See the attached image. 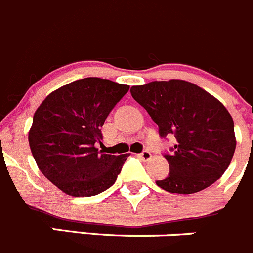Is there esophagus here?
Returning <instances> with one entry per match:
<instances>
[{
  "label": "esophagus",
  "instance_id": "34e87169",
  "mask_svg": "<svg viewBox=\"0 0 253 253\" xmlns=\"http://www.w3.org/2000/svg\"><path fill=\"white\" fill-rule=\"evenodd\" d=\"M139 157H140V159L145 160V161H149V160L151 159V152L147 151V150H145V151H142L141 154L139 155Z\"/></svg>",
  "mask_w": 253,
  "mask_h": 253
}]
</instances>
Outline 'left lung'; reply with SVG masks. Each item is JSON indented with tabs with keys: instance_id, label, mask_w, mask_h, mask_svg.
Returning <instances> with one entry per match:
<instances>
[{
	"instance_id": "8db88e82",
	"label": "left lung",
	"mask_w": 253,
	"mask_h": 253,
	"mask_svg": "<svg viewBox=\"0 0 253 253\" xmlns=\"http://www.w3.org/2000/svg\"><path fill=\"white\" fill-rule=\"evenodd\" d=\"M159 126L161 137L177 142L165 154L169 173L156 184L169 193L192 194L222 176L236 149L234 121L221 102L183 80L152 81L130 88Z\"/></svg>"
}]
</instances>
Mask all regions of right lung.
I'll return each mask as SVG.
<instances>
[{"mask_svg": "<svg viewBox=\"0 0 253 253\" xmlns=\"http://www.w3.org/2000/svg\"><path fill=\"white\" fill-rule=\"evenodd\" d=\"M129 91L127 84L87 77L51 92L36 111L28 140L42 173L72 197L97 196L113 186L129 154L99 152L101 127Z\"/></svg>", "mask_w": 253, "mask_h": 253, "instance_id": "right-lung-1", "label": "right lung"}]
</instances>
